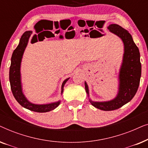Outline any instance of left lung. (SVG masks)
<instances>
[{"label":"left lung","instance_id":"obj_1","mask_svg":"<svg viewBox=\"0 0 148 148\" xmlns=\"http://www.w3.org/2000/svg\"><path fill=\"white\" fill-rule=\"evenodd\" d=\"M108 29L109 32L120 38L124 45L123 61L119 73L116 96L108 101H93L90 98L89 87L85 82V89L90 102L96 108L105 111L116 110L130 102L138 90L141 75L140 53L131 34L117 24H111Z\"/></svg>","mask_w":148,"mask_h":148}]
</instances>
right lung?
I'll list each match as a JSON object with an SVG mask.
<instances>
[{"instance_id": "obj_1", "label": "right lung", "mask_w": 148, "mask_h": 148, "mask_svg": "<svg viewBox=\"0 0 148 148\" xmlns=\"http://www.w3.org/2000/svg\"><path fill=\"white\" fill-rule=\"evenodd\" d=\"M32 34V31H26L21 38H20L19 43L17 47L14 50L11 56V66L9 69V82L11 85L12 93H13L15 100L18 103L28 110L37 112H46L55 109L60 104V100L57 102H51L49 104H34L28 100L23 92V87L21 83V64L22 58L27 47L29 38ZM70 77L66 79L62 82L61 86V95L63 93L64 86L66 82L69 79Z\"/></svg>"}]
</instances>
